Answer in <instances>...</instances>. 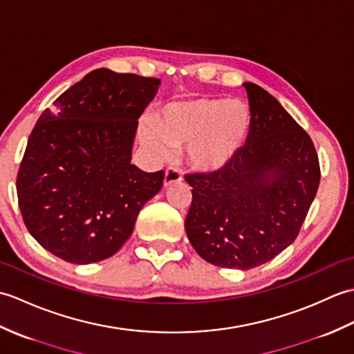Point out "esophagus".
Here are the masks:
<instances>
[{"label": "esophagus", "instance_id": "obj_1", "mask_svg": "<svg viewBox=\"0 0 354 354\" xmlns=\"http://www.w3.org/2000/svg\"><path fill=\"white\" fill-rule=\"evenodd\" d=\"M183 181V173L176 170V169H169L165 171V176H164V187L167 189V187L173 185V184H178Z\"/></svg>", "mask_w": 354, "mask_h": 354}]
</instances>
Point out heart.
<instances>
[{"mask_svg":"<svg viewBox=\"0 0 354 354\" xmlns=\"http://www.w3.org/2000/svg\"><path fill=\"white\" fill-rule=\"evenodd\" d=\"M254 115L240 100L219 97L171 102L155 118V131L142 132L146 145L162 156L171 147L189 146V161L194 170L207 175L227 170L251 137Z\"/></svg>","mask_w":354,"mask_h":354,"instance_id":"obj_1","label":"heart"}]
</instances>
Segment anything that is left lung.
I'll return each mask as SVG.
<instances>
[{
	"label": "left lung",
	"mask_w": 354,
	"mask_h": 354,
	"mask_svg": "<svg viewBox=\"0 0 354 354\" xmlns=\"http://www.w3.org/2000/svg\"><path fill=\"white\" fill-rule=\"evenodd\" d=\"M254 126L227 170L192 173L185 232L214 266L265 265L297 239L319 185V161L309 135L275 97L245 82Z\"/></svg>",
	"instance_id": "8db88e82"
}]
</instances>
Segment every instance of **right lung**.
<instances>
[{
    "label": "right lung",
    "instance_id": "obj_1",
    "mask_svg": "<svg viewBox=\"0 0 354 354\" xmlns=\"http://www.w3.org/2000/svg\"><path fill=\"white\" fill-rule=\"evenodd\" d=\"M161 80L99 68L66 89L37 120L17 192L33 239L56 257L89 265L114 255L164 171L131 162L138 118Z\"/></svg>",
    "mask_w": 354,
    "mask_h": 354
}]
</instances>
